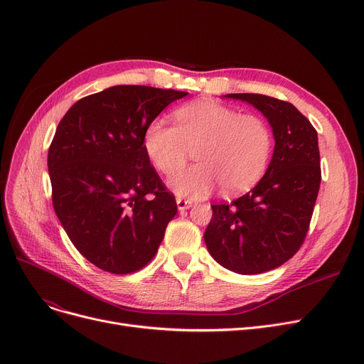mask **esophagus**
Segmentation results:
<instances>
[{
    "mask_svg": "<svg viewBox=\"0 0 364 364\" xmlns=\"http://www.w3.org/2000/svg\"><path fill=\"white\" fill-rule=\"evenodd\" d=\"M177 206H178V211H186V209H188L190 206H193V202L188 200V199L178 198L177 199Z\"/></svg>",
    "mask_w": 364,
    "mask_h": 364,
    "instance_id": "esophagus-1",
    "label": "esophagus"
}]
</instances>
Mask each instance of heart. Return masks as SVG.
Masks as SVG:
<instances>
[{"label": "heart", "mask_w": 364, "mask_h": 364, "mask_svg": "<svg viewBox=\"0 0 364 364\" xmlns=\"http://www.w3.org/2000/svg\"><path fill=\"white\" fill-rule=\"evenodd\" d=\"M172 117L174 125L155 119L146 127L143 147L165 176H173L188 150L196 149L198 164L169 180L178 196L203 198L218 184L224 193L236 195L261 180L274 146L264 118L209 100L184 105Z\"/></svg>", "instance_id": "obj_1"}]
</instances>
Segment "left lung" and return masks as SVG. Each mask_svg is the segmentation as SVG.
Instances as JSON below:
<instances>
[{"label":"left lung","instance_id":"1","mask_svg":"<svg viewBox=\"0 0 364 364\" xmlns=\"http://www.w3.org/2000/svg\"><path fill=\"white\" fill-rule=\"evenodd\" d=\"M225 97L258 109L269 119L276 144L251 192L213 205L203 239L225 269L258 274L291 259L307 236L321 181L317 131L292 103L247 92Z\"/></svg>","mask_w":364,"mask_h":364}]
</instances>
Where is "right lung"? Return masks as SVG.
<instances>
[{"label":"right lung","instance_id":"add662e5","mask_svg":"<svg viewBox=\"0 0 364 364\" xmlns=\"http://www.w3.org/2000/svg\"><path fill=\"white\" fill-rule=\"evenodd\" d=\"M188 92L114 85L76 102L48 149L53 206L82 257L113 274L156 255L177 214L143 147L146 127Z\"/></svg>","mask_w":364,"mask_h":364}]
</instances>
